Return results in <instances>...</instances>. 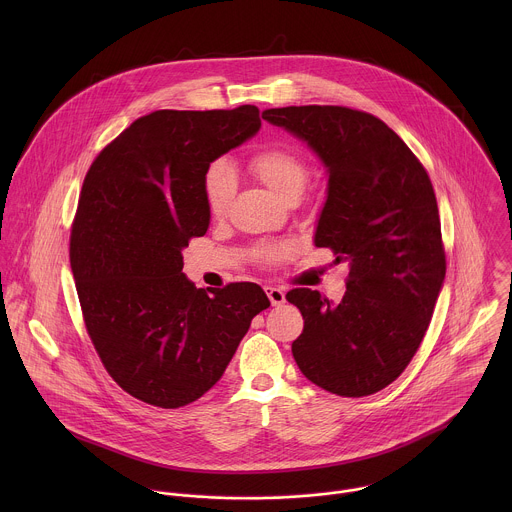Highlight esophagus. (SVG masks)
<instances>
[{"mask_svg":"<svg viewBox=\"0 0 512 512\" xmlns=\"http://www.w3.org/2000/svg\"><path fill=\"white\" fill-rule=\"evenodd\" d=\"M264 290H266V295L270 297V303H272L274 307H278V305H282V303L286 301V293L282 292L280 288H272V286H266Z\"/></svg>","mask_w":512,"mask_h":512,"instance_id":"1","label":"esophagus"}]
</instances>
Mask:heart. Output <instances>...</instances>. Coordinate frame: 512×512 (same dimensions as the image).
Here are the masks:
<instances>
[{
    "label": "heart",
    "instance_id": "b5f03b06",
    "mask_svg": "<svg viewBox=\"0 0 512 512\" xmlns=\"http://www.w3.org/2000/svg\"><path fill=\"white\" fill-rule=\"evenodd\" d=\"M248 165L254 171V175H258V179L282 199L290 195H299L307 181V165L303 157L297 151H293L292 147L282 144H272L258 149L256 153H252ZM234 187V173L228 163L215 161L207 167L203 175V195L207 209L213 217H222L226 213L234 195ZM284 250V246H270L260 252V258L264 262H272Z\"/></svg>",
    "mask_w": 512,
    "mask_h": 512
}]
</instances>
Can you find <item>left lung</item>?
Segmentation results:
<instances>
[{"mask_svg": "<svg viewBox=\"0 0 512 512\" xmlns=\"http://www.w3.org/2000/svg\"><path fill=\"white\" fill-rule=\"evenodd\" d=\"M262 118L311 147L327 167L315 246L349 264L339 303L295 288L303 315L292 353L307 380L361 398L394 382L416 355L445 280L432 181L396 132L345 106L270 108Z\"/></svg>", "mask_w": 512, "mask_h": 512, "instance_id": "8db88e82", "label": "left lung"}]
</instances>
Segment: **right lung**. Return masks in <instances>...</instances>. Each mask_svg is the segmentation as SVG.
<instances>
[{
  "instance_id": "obj_1",
  "label": "right lung",
  "mask_w": 512,
  "mask_h": 512,
  "mask_svg": "<svg viewBox=\"0 0 512 512\" xmlns=\"http://www.w3.org/2000/svg\"><path fill=\"white\" fill-rule=\"evenodd\" d=\"M260 110H157L90 165L71 230L82 317L108 374L134 398L181 408L211 390L254 315L258 284L205 292L183 274V248L211 213L207 167L260 130Z\"/></svg>"
}]
</instances>
